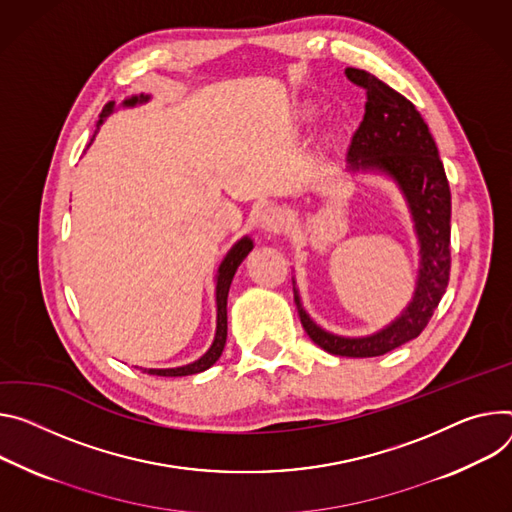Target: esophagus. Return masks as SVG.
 <instances>
[{"label":"esophagus","instance_id":"esophagus-1","mask_svg":"<svg viewBox=\"0 0 512 512\" xmlns=\"http://www.w3.org/2000/svg\"><path fill=\"white\" fill-rule=\"evenodd\" d=\"M284 222H286V216H284L282 208H277V206H267L259 214V226L265 232H269V235H275V232H280L284 228Z\"/></svg>","mask_w":512,"mask_h":512}]
</instances>
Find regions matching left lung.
<instances>
[{
	"instance_id": "8db88e82",
	"label": "left lung",
	"mask_w": 512,
	"mask_h": 512,
	"mask_svg": "<svg viewBox=\"0 0 512 512\" xmlns=\"http://www.w3.org/2000/svg\"><path fill=\"white\" fill-rule=\"evenodd\" d=\"M345 75L365 89L367 98L363 120L349 145V169H380L400 185L421 243V269L408 308L390 327L371 337L347 339L316 327L302 308L296 286L294 302L304 331L324 351L341 357H378L421 335L447 290L451 192L437 145L416 108L396 89L363 69L347 67Z\"/></svg>"
}]
</instances>
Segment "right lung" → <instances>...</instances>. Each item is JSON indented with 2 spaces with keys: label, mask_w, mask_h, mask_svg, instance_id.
<instances>
[{
  "label": "right lung",
  "mask_w": 512,
  "mask_h": 512,
  "mask_svg": "<svg viewBox=\"0 0 512 512\" xmlns=\"http://www.w3.org/2000/svg\"><path fill=\"white\" fill-rule=\"evenodd\" d=\"M149 98L141 96V98H130L124 104L126 106H134L138 102H147ZM114 110V102L106 104L102 114H100V122ZM253 249V241L249 237L241 239L235 247L228 251V255L224 257L222 265L218 267V277H216V308H218V316H216V337L212 347L194 363L183 365V367H173V369H143L147 371L149 376H163V378H177V376H192V374H200V371L208 369L210 365L216 363V359L222 355L224 343H226V298H228V288L232 282V275H235L237 267L243 263V259L249 255V251Z\"/></svg>",
  "instance_id": "add662e5"
}]
</instances>
